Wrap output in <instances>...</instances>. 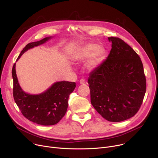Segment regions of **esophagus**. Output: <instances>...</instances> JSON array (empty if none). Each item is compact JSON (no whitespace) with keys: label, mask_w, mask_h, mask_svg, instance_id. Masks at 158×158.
Wrapping results in <instances>:
<instances>
[{"label":"esophagus","mask_w":158,"mask_h":158,"mask_svg":"<svg viewBox=\"0 0 158 158\" xmlns=\"http://www.w3.org/2000/svg\"><path fill=\"white\" fill-rule=\"evenodd\" d=\"M79 83H80V85H84L85 83V80L82 79H81L79 81Z\"/></svg>","instance_id":"1"}]
</instances>
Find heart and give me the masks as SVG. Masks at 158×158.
Instances as JSON below:
<instances>
[{"instance_id": "obj_1", "label": "heart", "mask_w": 158, "mask_h": 158, "mask_svg": "<svg viewBox=\"0 0 158 158\" xmlns=\"http://www.w3.org/2000/svg\"><path fill=\"white\" fill-rule=\"evenodd\" d=\"M106 54V49L104 47L88 43L79 47L70 56V59L76 63H81L88 59L85 64L86 68L92 70L101 63Z\"/></svg>"}]
</instances>
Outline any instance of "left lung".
I'll return each mask as SVG.
<instances>
[{
  "mask_svg": "<svg viewBox=\"0 0 158 158\" xmlns=\"http://www.w3.org/2000/svg\"><path fill=\"white\" fill-rule=\"evenodd\" d=\"M111 50L106 60L90 73L91 103L106 120L119 122L135 115L146 92L140 57L117 37L108 38Z\"/></svg>",
  "mask_w": 158,
  "mask_h": 158,
  "instance_id": "left-lung-1",
  "label": "left lung"
}]
</instances>
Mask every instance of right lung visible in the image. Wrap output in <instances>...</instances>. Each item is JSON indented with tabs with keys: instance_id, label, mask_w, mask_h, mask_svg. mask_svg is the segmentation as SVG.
<instances>
[{
	"instance_id": "add662e5",
	"label": "right lung",
	"mask_w": 158,
	"mask_h": 158,
	"mask_svg": "<svg viewBox=\"0 0 158 158\" xmlns=\"http://www.w3.org/2000/svg\"><path fill=\"white\" fill-rule=\"evenodd\" d=\"M53 37L48 36L27 44L20 52L22 55L28 50L43 45ZM16 63L12 69L13 97L22 114L29 120L42 126H52L59 122L68 108L69 97L76 88V82L57 81L45 92L39 94H30L22 89L16 73Z\"/></svg>"
}]
</instances>
